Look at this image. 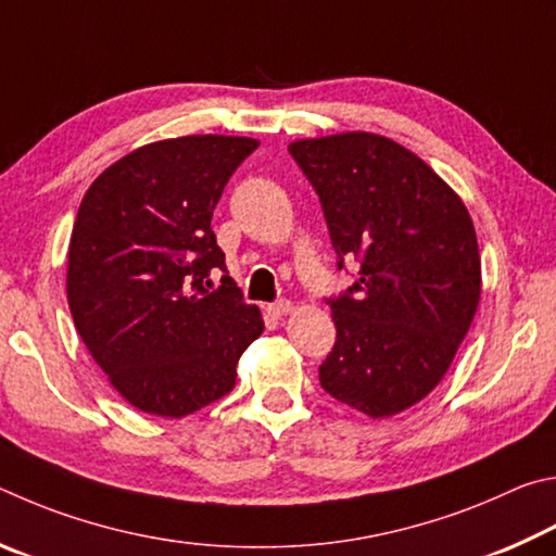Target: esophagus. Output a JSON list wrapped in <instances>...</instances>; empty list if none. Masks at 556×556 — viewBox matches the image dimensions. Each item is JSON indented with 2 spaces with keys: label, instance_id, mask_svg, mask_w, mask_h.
<instances>
[{
  "label": "esophagus",
  "instance_id": "esophagus-1",
  "mask_svg": "<svg viewBox=\"0 0 556 556\" xmlns=\"http://www.w3.org/2000/svg\"><path fill=\"white\" fill-rule=\"evenodd\" d=\"M268 315L270 317H283V315H288L290 313V300H276V303H270L268 307Z\"/></svg>",
  "mask_w": 556,
  "mask_h": 556
}]
</instances>
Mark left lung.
Instances as JSON below:
<instances>
[{"mask_svg":"<svg viewBox=\"0 0 556 556\" xmlns=\"http://www.w3.org/2000/svg\"><path fill=\"white\" fill-rule=\"evenodd\" d=\"M323 202L337 268L352 288L327 298L337 342L325 391L368 417L420 403L442 381L481 298L473 222L450 185L386 136L349 131L288 146Z\"/></svg>","mask_w":556,"mask_h":556,"instance_id":"1","label":"left lung"}]
</instances>
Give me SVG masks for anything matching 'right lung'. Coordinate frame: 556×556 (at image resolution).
I'll use <instances>...</instances> for the list:
<instances>
[{"label":"right lung","instance_id":"obj_1","mask_svg":"<svg viewBox=\"0 0 556 556\" xmlns=\"http://www.w3.org/2000/svg\"><path fill=\"white\" fill-rule=\"evenodd\" d=\"M258 141L180 136L110 165L77 210L67 305L77 334L124 401L185 417L227 395L237 362L263 332L256 305L222 276L212 212Z\"/></svg>","mask_w":556,"mask_h":556}]
</instances>
